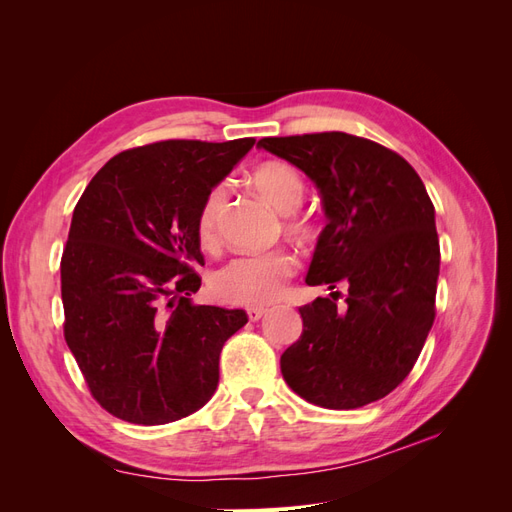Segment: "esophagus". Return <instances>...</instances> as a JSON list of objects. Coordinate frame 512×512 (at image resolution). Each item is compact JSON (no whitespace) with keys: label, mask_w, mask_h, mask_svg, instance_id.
Instances as JSON below:
<instances>
[{"label":"esophagus","mask_w":512,"mask_h":512,"mask_svg":"<svg viewBox=\"0 0 512 512\" xmlns=\"http://www.w3.org/2000/svg\"><path fill=\"white\" fill-rule=\"evenodd\" d=\"M267 314V307H262V305H256V307H247V318H250L252 322H256V320H260L262 316Z\"/></svg>","instance_id":"1"}]
</instances>
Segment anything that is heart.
<instances>
[{"instance_id": "b5f03b06", "label": "heart", "mask_w": 512, "mask_h": 512, "mask_svg": "<svg viewBox=\"0 0 512 512\" xmlns=\"http://www.w3.org/2000/svg\"><path fill=\"white\" fill-rule=\"evenodd\" d=\"M254 188L280 211H292L301 205L305 185L299 170L288 162H265L252 173ZM226 203V185L215 183L205 194L196 213V239L205 250H215L220 241L218 226ZM286 226L305 235L307 220L299 215H288ZM299 260L286 247L269 252L239 254L226 260L220 269L211 273V290L215 297L226 303L239 305H265L275 301L286 288V282L297 273Z\"/></svg>"}]
</instances>
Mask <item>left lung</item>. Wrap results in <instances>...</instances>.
I'll return each instance as SVG.
<instances>
[{
  "mask_svg": "<svg viewBox=\"0 0 512 512\" xmlns=\"http://www.w3.org/2000/svg\"><path fill=\"white\" fill-rule=\"evenodd\" d=\"M258 147L301 168L322 196L327 226L307 284H348L299 307L303 333L282 354L290 389L331 410L361 408L408 378L436 318L440 241L416 170L346 132L267 136Z\"/></svg>",
  "mask_w": 512,
  "mask_h": 512,
  "instance_id": "obj_1",
  "label": "left lung"
}]
</instances>
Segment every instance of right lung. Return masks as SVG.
<instances>
[{
  "label": "right lung",
  "mask_w": 512,
  "mask_h": 512,
  "mask_svg": "<svg viewBox=\"0 0 512 512\" xmlns=\"http://www.w3.org/2000/svg\"><path fill=\"white\" fill-rule=\"evenodd\" d=\"M254 143L126 149L74 207L61 254L64 337L91 397L121 421L173 423L218 389L222 346L247 316L190 301L205 265L196 213Z\"/></svg>",
  "instance_id": "right-lung-1"
}]
</instances>
